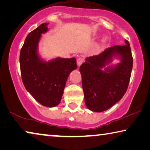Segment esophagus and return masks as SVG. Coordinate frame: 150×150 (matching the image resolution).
<instances>
[{"label":"esophagus","mask_w":150,"mask_h":150,"mask_svg":"<svg viewBox=\"0 0 150 150\" xmlns=\"http://www.w3.org/2000/svg\"><path fill=\"white\" fill-rule=\"evenodd\" d=\"M83 62H84V59H83V58H79V59H77V63L78 66H80Z\"/></svg>","instance_id":"1"}]
</instances>
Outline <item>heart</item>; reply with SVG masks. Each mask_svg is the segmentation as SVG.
<instances>
[{
    "instance_id": "b5f03b06",
    "label": "heart",
    "mask_w": 150,
    "mask_h": 150,
    "mask_svg": "<svg viewBox=\"0 0 150 150\" xmlns=\"http://www.w3.org/2000/svg\"><path fill=\"white\" fill-rule=\"evenodd\" d=\"M106 40H107L106 39H103V42H105V41H106Z\"/></svg>"
}]
</instances>
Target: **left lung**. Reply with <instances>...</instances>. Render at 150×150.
<instances>
[{
  "instance_id": "obj_1",
  "label": "left lung",
  "mask_w": 150,
  "mask_h": 150,
  "mask_svg": "<svg viewBox=\"0 0 150 150\" xmlns=\"http://www.w3.org/2000/svg\"><path fill=\"white\" fill-rule=\"evenodd\" d=\"M106 49L98 55L89 57L80 66L85 103L95 112H102L120 100L127 91L133 67L129 43ZM113 57L120 59L115 66L106 67Z\"/></svg>"
}]
</instances>
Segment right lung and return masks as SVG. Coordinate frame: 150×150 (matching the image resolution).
<instances>
[{
    "mask_svg": "<svg viewBox=\"0 0 150 150\" xmlns=\"http://www.w3.org/2000/svg\"><path fill=\"white\" fill-rule=\"evenodd\" d=\"M42 23L26 37L20 53L21 73L24 86L41 105L53 108L60 103L66 81L77 69L76 59L56 58L45 61L38 54L41 35L48 30Z\"/></svg>",
    "mask_w": 150,
    "mask_h": 150,
    "instance_id": "obj_1",
    "label": "right lung"
}]
</instances>
